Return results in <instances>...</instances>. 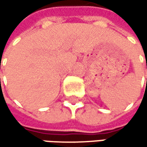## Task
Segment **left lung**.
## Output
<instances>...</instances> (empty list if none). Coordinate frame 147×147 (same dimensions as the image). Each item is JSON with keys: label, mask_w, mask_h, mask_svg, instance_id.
Masks as SVG:
<instances>
[{"label": "left lung", "mask_w": 147, "mask_h": 147, "mask_svg": "<svg viewBox=\"0 0 147 147\" xmlns=\"http://www.w3.org/2000/svg\"><path fill=\"white\" fill-rule=\"evenodd\" d=\"M146 68H147V65H146Z\"/></svg>", "instance_id": "1"}]
</instances>
